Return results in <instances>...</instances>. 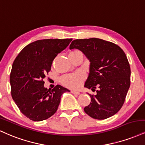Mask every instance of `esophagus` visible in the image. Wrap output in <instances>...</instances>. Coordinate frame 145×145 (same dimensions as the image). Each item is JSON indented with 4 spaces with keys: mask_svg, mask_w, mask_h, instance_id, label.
Returning a JSON list of instances; mask_svg holds the SVG:
<instances>
[{
    "mask_svg": "<svg viewBox=\"0 0 145 145\" xmlns=\"http://www.w3.org/2000/svg\"><path fill=\"white\" fill-rule=\"evenodd\" d=\"M71 93H73V94H76V95H79L80 94V92L78 91H75V90H71Z\"/></svg>",
    "mask_w": 145,
    "mask_h": 145,
    "instance_id": "1",
    "label": "esophagus"
}]
</instances>
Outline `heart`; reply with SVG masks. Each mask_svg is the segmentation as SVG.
I'll list each match as a JSON object with an SVG mask.
<instances>
[{
  "label": "heart",
  "mask_w": 145,
  "mask_h": 145,
  "mask_svg": "<svg viewBox=\"0 0 145 145\" xmlns=\"http://www.w3.org/2000/svg\"><path fill=\"white\" fill-rule=\"evenodd\" d=\"M75 53H81L80 51L74 50L71 52L70 54H75ZM85 79V76L83 73L77 72L74 74H68L62 76L61 78L60 81L62 85L64 86L68 87L70 88H73V89H77L81 86V83Z\"/></svg>",
  "instance_id": "obj_1"
}]
</instances>
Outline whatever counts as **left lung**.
<instances>
[{"mask_svg":"<svg viewBox=\"0 0 145 145\" xmlns=\"http://www.w3.org/2000/svg\"><path fill=\"white\" fill-rule=\"evenodd\" d=\"M81 51L90 62L85 88L96 90L84 108L89 116L105 120L121 109L130 86V66L126 55L116 44L100 39H76L70 49ZM89 94V93H88Z\"/></svg>","mask_w":145,"mask_h":145,"instance_id":"left-lung-1","label":"left lung"}]
</instances>
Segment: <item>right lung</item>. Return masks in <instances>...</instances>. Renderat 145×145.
Wrapping results in <instances>:
<instances>
[{"instance_id": "1", "label": "right lung", "mask_w": 145, "mask_h": 145, "mask_svg": "<svg viewBox=\"0 0 145 145\" xmlns=\"http://www.w3.org/2000/svg\"><path fill=\"white\" fill-rule=\"evenodd\" d=\"M72 40H38L25 46L15 59L10 74L11 96L20 111L30 120L40 121L52 117L63 93L70 91L59 85L47 89L43 79L51 71L54 58Z\"/></svg>"}]
</instances>
